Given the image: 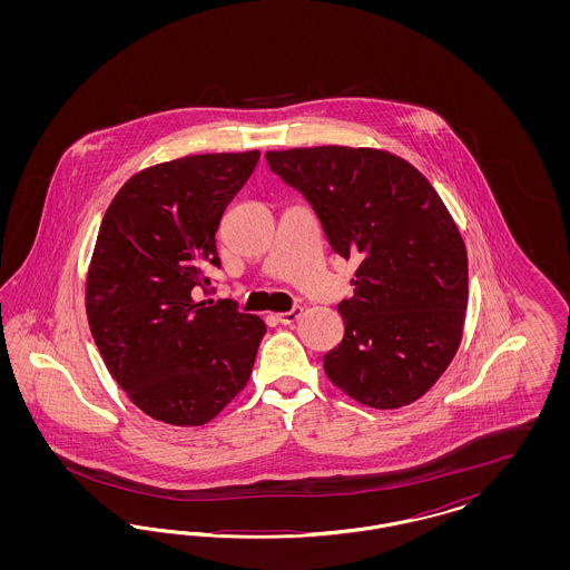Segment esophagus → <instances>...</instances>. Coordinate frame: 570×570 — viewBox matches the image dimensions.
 Segmentation results:
<instances>
[{"label":"esophagus","instance_id":"34e87169","mask_svg":"<svg viewBox=\"0 0 570 570\" xmlns=\"http://www.w3.org/2000/svg\"><path fill=\"white\" fill-rule=\"evenodd\" d=\"M298 318H301V307H298V305H295V307L288 309V312L275 314V321H277L279 325H293V323H297Z\"/></svg>","mask_w":570,"mask_h":570}]
</instances>
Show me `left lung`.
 <instances>
[{"label":"left lung","mask_w":570,"mask_h":570,"mask_svg":"<svg viewBox=\"0 0 570 570\" xmlns=\"http://www.w3.org/2000/svg\"><path fill=\"white\" fill-rule=\"evenodd\" d=\"M301 191L326 242L358 263L337 305L344 340L323 358L328 380L370 407L425 395L458 353L468 305V254L434 186L406 160L365 147L267 151Z\"/></svg>","instance_id":"8db88e82"}]
</instances>
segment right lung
I'll use <instances>...</instances> for the list:
<instances>
[{
  "mask_svg": "<svg viewBox=\"0 0 570 570\" xmlns=\"http://www.w3.org/2000/svg\"><path fill=\"white\" fill-rule=\"evenodd\" d=\"M261 151L205 154L136 173L100 224L85 307L110 376L156 421L209 423L249 380L267 331L209 295L224 209Z\"/></svg>",
  "mask_w": 570,
  "mask_h": 570,
  "instance_id": "add662e5",
  "label": "right lung"
}]
</instances>
